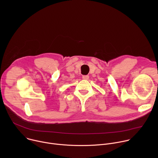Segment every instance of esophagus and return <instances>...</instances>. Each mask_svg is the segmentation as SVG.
Returning <instances> with one entry per match:
<instances>
[{"mask_svg":"<svg viewBox=\"0 0 158 158\" xmlns=\"http://www.w3.org/2000/svg\"><path fill=\"white\" fill-rule=\"evenodd\" d=\"M89 78V76L88 75H85V76H82V79L84 80H88Z\"/></svg>","mask_w":158,"mask_h":158,"instance_id":"esophagus-1","label":"esophagus"}]
</instances>
